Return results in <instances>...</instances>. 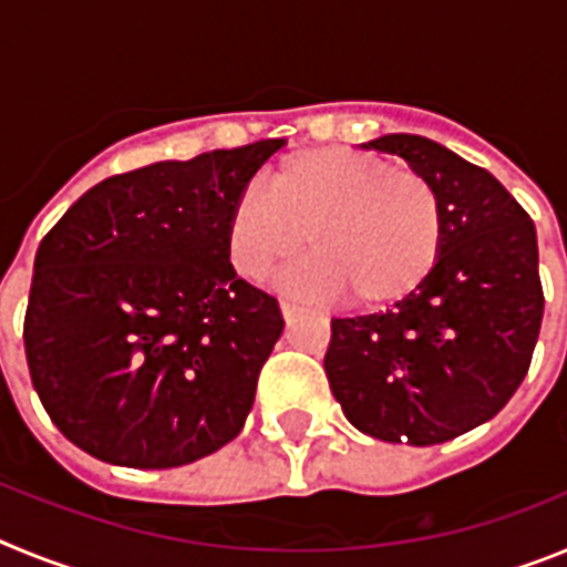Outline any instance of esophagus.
<instances>
[{
	"mask_svg": "<svg viewBox=\"0 0 567 567\" xmlns=\"http://www.w3.org/2000/svg\"><path fill=\"white\" fill-rule=\"evenodd\" d=\"M298 312V303H292V300H280V315H284V318H292V315Z\"/></svg>",
	"mask_w": 567,
	"mask_h": 567,
	"instance_id": "34e87169",
	"label": "esophagus"
}]
</instances>
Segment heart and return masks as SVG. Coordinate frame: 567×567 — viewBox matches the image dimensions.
<instances>
[{"label":"heart","instance_id":"b5f03b06","mask_svg":"<svg viewBox=\"0 0 567 567\" xmlns=\"http://www.w3.org/2000/svg\"><path fill=\"white\" fill-rule=\"evenodd\" d=\"M312 258L280 275V287L340 298L360 309L403 300L429 278L443 244V207L425 175L389 169L349 147L289 155L229 207L227 255L247 280L267 278L303 249Z\"/></svg>","mask_w":567,"mask_h":567}]
</instances>
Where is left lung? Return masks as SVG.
<instances>
[{
    "label": "left lung",
    "mask_w": 567,
    "mask_h": 567,
    "mask_svg": "<svg viewBox=\"0 0 567 567\" xmlns=\"http://www.w3.org/2000/svg\"><path fill=\"white\" fill-rule=\"evenodd\" d=\"M363 147L432 182L443 244L429 278L392 309L332 320L323 369L363 434L445 443L494 417L528 372L545 307L537 229L488 169L432 138L389 133Z\"/></svg>",
    "instance_id": "8db88e82"
}]
</instances>
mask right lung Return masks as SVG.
Segmentation results:
<instances>
[{
  "label": "right lung",
  "mask_w": 567,
  "mask_h": 567,
  "mask_svg": "<svg viewBox=\"0 0 567 567\" xmlns=\"http://www.w3.org/2000/svg\"><path fill=\"white\" fill-rule=\"evenodd\" d=\"M284 144L110 175L42 238L24 354L44 412L82 452L175 468L238 437L284 318L229 264L227 215Z\"/></svg>",
  "instance_id": "right-lung-1"
}]
</instances>
